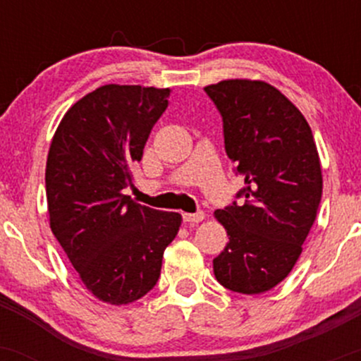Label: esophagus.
Segmentation results:
<instances>
[{
  "label": "esophagus",
  "instance_id": "obj_1",
  "mask_svg": "<svg viewBox=\"0 0 361 361\" xmlns=\"http://www.w3.org/2000/svg\"><path fill=\"white\" fill-rule=\"evenodd\" d=\"M204 217H205V214L202 212V210H198V212H195V214H183V221L188 224H197V222L204 221Z\"/></svg>",
  "mask_w": 361,
  "mask_h": 361
}]
</instances>
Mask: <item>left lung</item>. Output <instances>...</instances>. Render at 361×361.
<instances>
[{
  "instance_id": "obj_1",
  "label": "left lung",
  "mask_w": 361,
  "mask_h": 361,
  "mask_svg": "<svg viewBox=\"0 0 361 361\" xmlns=\"http://www.w3.org/2000/svg\"><path fill=\"white\" fill-rule=\"evenodd\" d=\"M205 93L222 117L224 146L244 188L215 210L229 243L215 279L246 295L279 285L299 259L322 197L312 130L287 97L263 81L229 80Z\"/></svg>"
}]
</instances>
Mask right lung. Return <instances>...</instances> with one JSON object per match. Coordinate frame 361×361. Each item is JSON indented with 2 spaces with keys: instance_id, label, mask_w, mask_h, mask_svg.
Segmentation results:
<instances>
[{
  "instance_id": "right-lung-1",
  "label": "right lung",
  "mask_w": 361,
  "mask_h": 361,
  "mask_svg": "<svg viewBox=\"0 0 361 361\" xmlns=\"http://www.w3.org/2000/svg\"><path fill=\"white\" fill-rule=\"evenodd\" d=\"M169 90L105 85L76 102L54 134L45 168L51 229L85 287L114 305L154 288L181 215L135 204L132 168L168 109Z\"/></svg>"
}]
</instances>
